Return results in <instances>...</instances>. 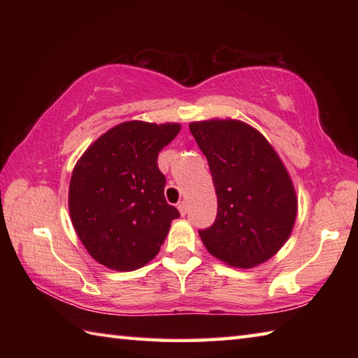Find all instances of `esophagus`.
<instances>
[{
  "label": "esophagus",
  "mask_w": 358,
  "mask_h": 358,
  "mask_svg": "<svg viewBox=\"0 0 358 358\" xmlns=\"http://www.w3.org/2000/svg\"><path fill=\"white\" fill-rule=\"evenodd\" d=\"M177 208H178V210H180V214L183 215V217L187 214V203H186V201H180V203L177 204Z\"/></svg>",
  "instance_id": "1"
}]
</instances>
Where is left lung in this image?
Here are the masks:
<instances>
[{
	"label": "left lung",
	"mask_w": 358,
	"mask_h": 358,
	"mask_svg": "<svg viewBox=\"0 0 358 358\" xmlns=\"http://www.w3.org/2000/svg\"><path fill=\"white\" fill-rule=\"evenodd\" d=\"M189 129L208 158L218 201L214 224L199 231L203 245L235 268L269 260L291 235L299 204L283 162L243 121H195Z\"/></svg>",
	"instance_id": "1"
}]
</instances>
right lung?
Segmentation results:
<instances>
[{
	"label": "right lung",
	"instance_id": "obj_1",
	"mask_svg": "<svg viewBox=\"0 0 358 358\" xmlns=\"http://www.w3.org/2000/svg\"><path fill=\"white\" fill-rule=\"evenodd\" d=\"M178 123L126 121L94 141L75 164L69 212L90 257L106 268L135 271L154 258L180 212L164 199L158 152Z\"/></svg>",
	"mask_w": 358,
	"mask_h": 358
}]
</instances>
